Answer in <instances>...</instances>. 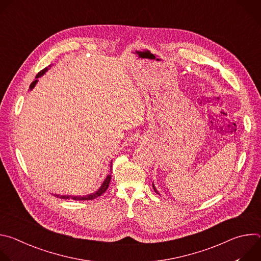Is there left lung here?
<instances>
[{"mask_svg":"<svg viewBox=\"0 0 261 261\" xmlns=\"http://www.w3.org/2000/svg\"><path fill=\"white\" fill-rule=\"evenodd\" d=\"M153 188H154V190H155V192H156V193H158V191H157V190H156V188H155V187H154V184H153ZM158 194H159V193H158Z\"/></svg>","mask_w":261,"mask_h":261,"instance_id":"1","label":"left lung"}]
</instances>
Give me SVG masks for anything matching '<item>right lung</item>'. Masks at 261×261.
Masks as SVG:
<instances>
[{"mask_svg": "<svg viewBox=\"0 0 261 261\" xmlns=\"http://www.w3.org/2000/svg\"><path fill=\"white\" fill-rule=\"evenodd\" d=\"M48 67H50V66H48ZM48 67H46V68H44L43 70H41L38 74H37L36 75V80L31 84V86H30V89L32 90L34 87H35V85L37 84V82H38V80L37 79H39L41 75H43V74L47 71V69H48ZM111 167H113V162H110V173H111ZM110 179H111V174H108L107 176H106V178L104 179V181L102 182V185H101V187L95 192V193H92V194H90V195H87V196H69V195H56L57 197H60V198H62V199H69V198H72V199H74V200H92V199H95V198H97V197H99V196H101L103 193H105V191L107 190V188H108V186H109V182H110Z\"/></svg>", "mask_w": 261, "mask_h": 261, "instance_id": "add662e5", "label": "right lung"}]
</instances>
